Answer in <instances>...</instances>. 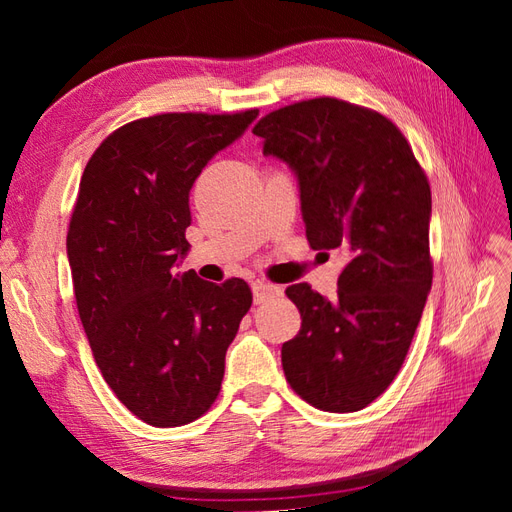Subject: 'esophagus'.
<instances>
[{"instance_id":"esophagus-1","label":"esophagus","mask_w":512,"mask_h":512,"mask_svg":"<svg viewBox=\"0 0 512 512\" xmlns=\"http://www.w3.org/2000/svg\"><path fill=\"white\" fill-rule=\"evenodd\" d=\"M252 292H254V303H262V301H267L271 297H280L282 288L275 286V284H269L265 280H256L252 284Z\"/></svg>"}]
</instances>
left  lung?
<instances>
[{"label":"left lung","instance_id":"obj_1","mask_svg":"<svg viewBox=\"0 0 512 512\" xmlns=\"http://www.w3.org/2000/svg\"><path fill=\"white\" fill-rule=\"evenodd\" d=\"M252 132L297 177L309 245L346 256L333 301L286 288L303 318L286 380L314 408L363 410L404 365L431 290L429 181L393 121L344 100L284 106Z\"/></svg>","mask_w":512,"mask_h":512}]
</instances>
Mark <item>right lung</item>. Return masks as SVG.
<instances>
[{
	"label": "right lung",
	"mask_w": 512,
	"mask_h": 512,
	"mask_svg": "<svg viewBox=\"0 0 512 512\" xmlns=\"http://www.w3.org/2000/svg\"><path fill=\"white\" fill-rule=\"evenodd\" d=\"M256 117L254 108L132 121L81 177L66 241L76 307L106 384L147 425H188L211 408L252 305L239 277L218 286L175 267L190 252L196 177Z\"/></svg>",
	"instance_id": "right-lung-1"
}]
</instances>
